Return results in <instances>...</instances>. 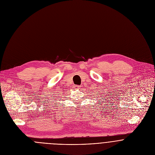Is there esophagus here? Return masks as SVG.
<instances>
[{
	"label": "esophagus",
	"instance_id": "34e87169",
	"mask_svg": "<svg viewBox=\"0 0 155 155\" xmlns=\"http://www.w3.org/2000/svg\"><path fill=\"white\" fill-rule=\"evenodd\" d=\"M79 87H80V86H74L75 89H78Z\"/></svg>",
	"mask_w": 155,
	"mask_h": 155
}]
</instances>
